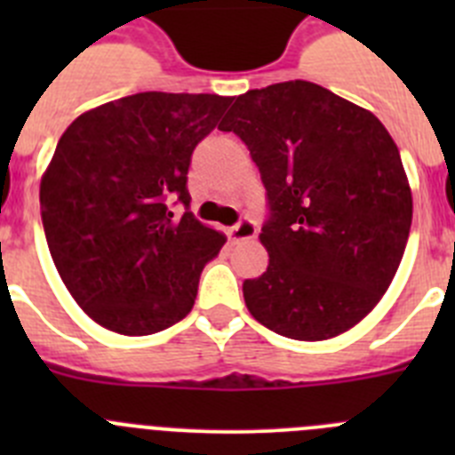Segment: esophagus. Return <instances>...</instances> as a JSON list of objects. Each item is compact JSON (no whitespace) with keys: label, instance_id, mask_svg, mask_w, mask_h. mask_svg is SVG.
<instances>
[{"label":"esophagus","instance_id":"1","mask_svg":"<svg viewBox=\"0 0 455 455\" xmlns=\"http://www.w3.org/2000/svg\"><path fill=\"white\" fill-rule=\"evenodd\" d=\"M228 235H230L232 241L255 239V236H257V223L252 219H248V216H243V219H239L235 225H232L230 230H228Z\"/></svg>","mask_w":455,"mask_h":455}]
</instances>
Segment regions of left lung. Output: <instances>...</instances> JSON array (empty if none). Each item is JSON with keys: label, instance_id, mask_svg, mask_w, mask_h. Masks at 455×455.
<instances>
[{"label": "left lung", "instance_id": "obj_1", "mask_svg": "<svg viewBox=\"0 0 455 455\" xmlns=\"http://www.w3.org/2000/svg\"><path fill=\"white\" fill-rule=\"evenodd\" d=\"M219 130L246 143L267 188L268 268L243 283L251 315L300 341L353 328L387 291L412 223L389 132L300 79L239 95Z\"/></svg>", "mask_w": 455, "mask_h": 455}]
</instances>
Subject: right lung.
Segmentation results:
<instances>
[{"mask_svg":"<svg viewBox=\"0 0 455 455\" xmlns=\"http://www.w3.org/2000/svg\"><path fill=\"white\" fill-rule=\"evenodd\" d=\"M230 102L136 92L82 114L56 143L40 182L47 246L72 299L108 331L152 335L191 312L225 236L188 212L187 175Z\"/></svg>","mask_w":455,"mask_h":455,"instance_id":"1","label":"right lung"}]
</instances>
